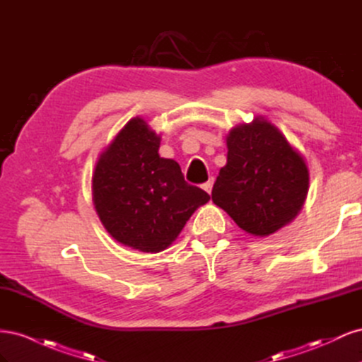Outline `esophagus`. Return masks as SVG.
I'll return each mask as SVG.
<instances>
[{
  "instance_id": "1",
  "label": "esophagus",
  "mask_w": 362,
  "mask_h": 362,
  "mask_svg": "<svg viewBox=\"0 0 362 362\" xmlns=\"http://www.w3.org/2000/svg\"><path fill=\"white\" fill-rule=\"evenodd\" d=\"M213 182H214V180H213V178H210V180H208L206 182H204V184H202V189H204L208 194H210V193H211V190H213Z\"/></svg>"
}]
</instances>
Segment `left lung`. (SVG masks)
<instances>
[{"label": "left lung", "mask_w": 362, "mask_h": 362, "mask_svg": "<svg viewBox=\"0 0 362 362\" xmlns=\"http://www.w3.org/2000/svg\"><path fill=\"white\" fill-rule=\"evenodd\" d=\"M226 166L213 185V202L243 231L266 237L302 210L310 173L281 131L262 117L233 128Z\"/></svg>", "instance_id": "8db88e82"}]
</instances>
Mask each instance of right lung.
<instances>
[{"mask_svg":"<svg viewBox=\"0 0 362 362\" xmlns=\"http://www.w3.org/2000/svg\"><path fill=\"white\" fill-rule=\"evenodd\" d=\"M160 136L144 119L120 129L98 160L92 178L95 210L119 243L160 252L210 194L185 182L180 164L158 154Z\"/></svg>","mask_w":362,"mask_h":362,"instance_id":"obj_1","label":"right lung"}]
</instances>
